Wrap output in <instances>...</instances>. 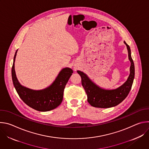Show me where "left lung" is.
<instances>
[{
  "mask_svg": "<svg viewBox=\"0 0 149 149\" xmlns=\"http://www.w3.org/2000/svg\"><path fill=\"white\" fill-rule=\"evenodd\" d=\"M128 51L129 59L130 61V74L125 82L115 89L102 88L95 84L88 75L81 71H77L81 78V83L87 95V101L94 107L107 109L117 105L128 95L134 78V64L131 55L130 47L124 41Z\"/></svg>",
  "mask_w": 149,
  "mask_h": 149,
  "instance_id": "obj_1",
  "label": "left lung"
}]
</instances>
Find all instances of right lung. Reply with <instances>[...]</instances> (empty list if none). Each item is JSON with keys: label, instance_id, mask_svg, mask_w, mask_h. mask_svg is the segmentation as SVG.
<instances>
[{"label": "right lung", "instance_id": "obj_1", "mask_svg": "<svg viewBox=\"0 0 149 149\" xmlns=\"http://www.w3.org/2000/svg\"><path fill=\"white\" fill-rule=\"evenodd\" d=\"M17 52V50L13 58L12 78L13 86L20 98L30 107L39 111H48L56 109L62 101L63 90L73 73L72 70L68 67L62 68L51 85L44 89H30L21 85L16 77L15 61Z\"/></svg>", "mask_w": 149, "mask_h": 149}]
</instances>
